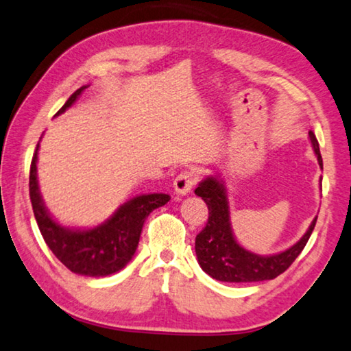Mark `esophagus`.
<instances>
[{"mask_svg": "<svg viewBox=\"0 0 351 351\" xmlns=\"http://www.w3.org/2000/svg\"><path fill=\"white\" fill-rule=\"evenodd\" d=\"M197 182V171L193 170H184L175 178L173 187L178 195H187L192 191L193 184Z\"/></svg>", "mask_w": 351, "mask_h": 351, "instance_id": "obj_1", "label": "esophagus"}]
</instances>
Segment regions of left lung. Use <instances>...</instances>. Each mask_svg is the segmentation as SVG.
I'll return each instance as SVG.
<instances>
[{
    "label": "left lung",
    "mask_w": 351,
    "mask_h": 351,
    "mask_svg": "<svg viewBox=\"0 0 351 351\" xmlns=\"http://www.w3.org/2000/svg\"><path fill=\"white\" fill-rule=\"evenodd\" d=\"M309 138L317 159H319L320 169H324L319 142L313 131H309ZM195 193L204 199L209 209L208 223L195 237L197 259L206 274L217 281L254 282L274 280L282 271H286L298 258V254L303 252L317 221V219H314L304 236L286 252L271 256H259L242 248L232 236L230 206H228L226 187L223 182L214 176H209L199 182Z\"/></svg>",
    "instance_id": "obj_1"
}]
</instances>
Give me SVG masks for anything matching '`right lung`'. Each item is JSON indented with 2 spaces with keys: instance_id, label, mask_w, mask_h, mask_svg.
<instances>
[{
  "instance_id": "1",
  "label": "right lung",
  "mask_w": 351,
  "mask_h": 351,
  "mask_svg": "<svg viewBox=\"0 0 351 351\" xmlns=\"http://www.w3.org/2000/svg\"><path fill=\"white\" fill-rule=\"evenodd\" d=\"M84 88L86 86L77 88L56 115L65 112ZM37 152L38 143L29 170V197L38 230L53 254L77 275L108 276L123 269L136 253L147 217L156 208L164 206L170 197L167 193H149L132 198L121 204L110 219L92 230L64 228L51 219L38 192Z\"/></svg>"
}]
</instances>
